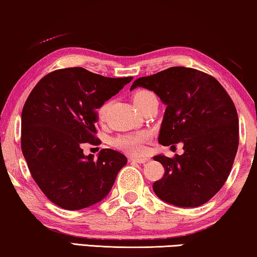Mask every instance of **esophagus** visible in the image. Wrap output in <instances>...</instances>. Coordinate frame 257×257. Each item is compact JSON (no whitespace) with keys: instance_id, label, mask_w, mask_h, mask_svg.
<instances>
[{"instance_id":"esophagus-1","label":"esophagus","mask_w":257,"mask_h":257,"mask_svg":"<svg viewBox=\"0 0 257 257\" xmlns=\"http://www.w3.org/2000/svg\"><path fill=\"white\" fill-rule=\"evenodd\" d=\"M130 161L136 162V163H139V164H144V163H147L149 160L146 157H135V158H130Z\"/></svg>"}]
</instances>
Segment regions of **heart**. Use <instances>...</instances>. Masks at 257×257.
Here are the masks:
<instances>
[{
  "instance_id": "b5f03b06",
  "label": "heart",
  "mask_w": 257,
  "mask_h": 257,
  "mask_svg": "<svg viewBox=\"0 0 257 257\" xmlns=\"http://www.w3.org/2000/svg\"><path fill=\"white\" fill-rule=\"evenodd\" d=\"M150 92L148 91H139L133 95L134 104L139 103L141 100L143 99L147 94ZM107 111V104H102L99 109V117L100 120H103L106 116ZM149 140V134L147 132H139V133H132V134H123V135H118L113 139L111 144L116 148V149L127 153L129 155H137L143 154L144 151V143Z\"/></svg>"
}]
</instances>
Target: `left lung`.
<instances>
[{
	"mask_svg": "<svg viewBox=\"0 0 257 257\" xmlns=\"http://www.w3.org/2000/svg\"><path fill=\"white\" fill-rule=\"evenodd\" d=\"M136 87L154 91L166 104L158 142L184 144L180 156L154 157L165 170L154 192L179 207L207 202L228 178L238 147L237 113L228 93L212 75L183 66L139 78L130 89Z\"/></svg>",
	"mask_w": 257,
	"mask_h": 257,
	"instance_id": "8db88e82",
	"label": "left lung"
}]
</instances>
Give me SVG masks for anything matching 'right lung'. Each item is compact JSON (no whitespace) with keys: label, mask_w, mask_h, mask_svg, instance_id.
<instances>
[{"label":"right lung","mask_w":257,"mask_h":257,"mask_svg":"<svg viewBox=\"0 0 257 257\" xmlns=\"http://www.w3.org/2000/svg\"><path fill=\"white\" fill-rule=\"evenodd\" d=\"M132 79L61 68L43 77L29 94L22 110V153L32 178L53 204L74 211L109 193L127 157L102 149L94 161L81 146L100 143L97 109Z\"/></svg>","instance_id":"obj_1"}]
</instances>
